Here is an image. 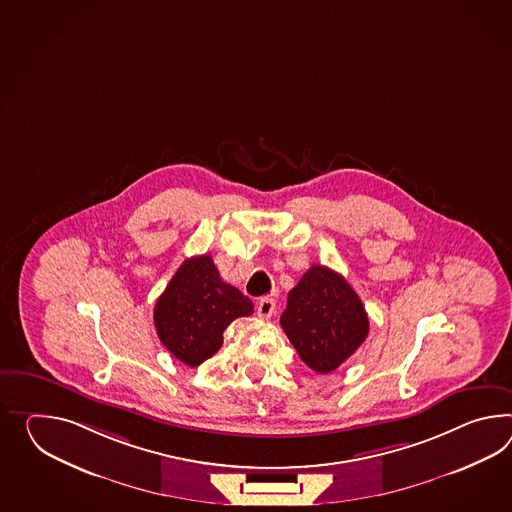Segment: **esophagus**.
<instances>
[{"instance_id": "1", "label": "esophagus", "mask_w": 512, "mask_h": 512, "mask_svg": "<svg viewBox=\"0 0 512 512\" xmlns=\"http://www.w3.org/2000/svg\"><path fill=\"white\" fill-rule=\"evenodd\" d=\"M275 311V301L272 298H261L259 303H257V316L262 318V320H268Z\"/></svg>"}]
</instances>
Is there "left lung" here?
Returning <instances> with one entry per match:
<instances>
[{
    "label": "left lung",
    "instance_id": "obj_1",
    "mask_svg": "<svg viewBox=\"0 0 512 512\" xmlns=\"http://www.w3.org/2000/svg\"><path fill=\"white\" fill-rule=\"evenodd\" d=\"M281 327L301 361L318 374H329L359 349L370 322L348 281L314 264L288 292Z\"/></svg>",
    "mask_w": 512,
    "mask_h": 512
}]
</instances>
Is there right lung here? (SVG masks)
Returning <instances> with one entry per match:
<instances>
[{
    "instance_id": "obj_1",
    "label": "right lung",
    "mask_w": 512,
    "mask_h": 512,
    "mask_svg": "<svg viewBox=\"0 0 512 512\" xmlns=\"http://www.w3.org/2000/svg\"><path fill=\"white\" fill-rule=\"evenodd\" d=\"M251 312L250 298L222 281L211 255H200L179 266L155 303L153 322L177 361L200 366L224 344L227 325Z\"/></svg>"
}]
</instances>
